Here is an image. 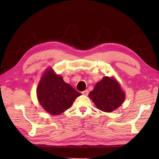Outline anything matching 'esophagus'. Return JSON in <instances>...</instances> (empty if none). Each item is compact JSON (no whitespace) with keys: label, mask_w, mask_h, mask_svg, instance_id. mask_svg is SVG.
<instances>
[{"label":"esophagus","mask_w":159,"mask_h":159,"mask_svg":"<svg viewBox=\"0 0 159 159\" xmlns=\"http://www.w3.org/2000/svg\"><path fill=\"white\" fill-rule=\"evenodd\" d=\"M82 93L83 95H88V93H89V91H88V89H86V90H84V91H82Z\"/></svg>","instance_id":"esophagus-1"}]
</instances>
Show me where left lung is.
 I'll use <instances>...</instances> for the list:
<instances>
[{
    "instance_id": "left-lung-1",
    "label": "left lung",
    "mask_w": 159,
    "mask_h": 159,
    "mask_svg": "<svg viewBox=\"0 0 159 159\" xmlns=\"http://www.w3.org/2000/svg\"><path fill=\"white\" fill-rule=\"evenodd\" d=\"M89 96L98 109L104 112L117 109L125 99V93L119 82L108 77H104L97 82Z\"/></svg>"
}]
</instances>
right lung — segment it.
I'll return each instance as SVG.
<instances>
[{
	"instance_id": "1",
	"label": "right lung",
	"mask_w": 159,
	"mask_h": 159,
	"mask_svg": "<svg viewBox=\"0 0 159 159\" xmlns=\"http://www.w3.org/2000/svg\"><path fill=\"white\" fill-rule=\"evenodd\" d=\"M37 93L40 105L53 115H60L69 109L75 99L81 95L52 68L48 69L42 77Z\"/></svg>"
}]
</instances>
